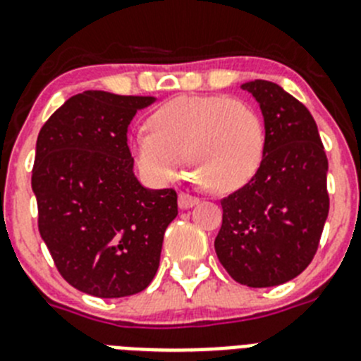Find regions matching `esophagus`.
Returning a JSON list of instances; mask_svg holds the SVG:
<instances>
[{
  "mask_svg": "<svg viewBox=\"0 0 361 361\" xmlns=\"http://www.w3.org/2000/svg\"><path fill=\"white\" fill-rule=\"evenodd\" d=\"M197 204H199L197 197L190 195V193H178V208L180 209H190L197 206Z\"/></svg>",
  "mask_w": 361,
  "mask_h": 361,
  "instance_id": "1",
  "label": "esophagus"
}]
</instances>
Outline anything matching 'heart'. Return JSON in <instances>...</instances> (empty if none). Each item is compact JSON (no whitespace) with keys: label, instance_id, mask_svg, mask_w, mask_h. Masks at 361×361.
<instances>
[{"label":"heart","instance_id":"1","mask_svg":"<svg viewBox=\"0 0 361 361\" xmlns=\"http://www.w3.org/2000/svg\"><path fill=\"white\" fill-rule=\"evenodd\" d=\"M266 130L251 104L226 95L175 97L149 117V132H137L132 153L153 183L173 180L184 155L193 178L215 191L244 186L262 162Z\"/></svg>","mask_w":361,"mask_h":361}]
</instances>
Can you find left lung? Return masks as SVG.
Here are the masks:
<instances>
[{
  "label": "left lung",
  "instance_id": "obj_1",
  "mask_svg": "<svg viewBox=\"0 0 361 361\" xmlns=\"http://www.w3.org/2000/svg\"><path fill=\"white\" fill-rule=\"evenodd\" d=\"M260 106L266 146L250 183L220 200L215 251L229 276L273 288L298 276L318 250L329 213L327 157L307 108L276 82L242 85Z\"/></svg>",
  "mask_w": 361,
  "mask_h": 361
}]
</instances>
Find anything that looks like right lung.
Masks as SVG:
<instances>
[{
  "label": "right lung",
  "instance_id": "1",
  "mask_svg": "<svg viewBox=\"0 0 361 361\" xmlns=\"http://www.w3.org/2000/svg\"><path fill=\"white\" fill-rule=\"evenodd\" d=\"M155 101L86 90L37 135L32 191L41 238L63 279L86 295H135L159 269L177 193L142 186L128 148L133 116Z\"/></svg>",
  "mask_w": 361,
  "mask_h": 361
}]
</instances>
